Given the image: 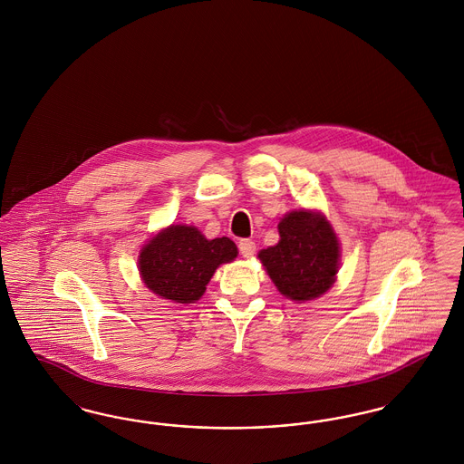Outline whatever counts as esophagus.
I'll return each mask as SVG.
<instances>
[{
  "label": "esophagus",
  "mask_w": 464,
  "mask_h": 464,
  "mask_svg": "<svg viewBox=\"0 0 464 464\" xmlns=\"http://www.w3.org/2000/svg\"><path fill=\"white\" fill-rule=\"evenodd\" d=\"M238 250H240V254H242L243 257H252V256L256 254V243L252 242V240H248V238L240 240V242H238Z\"/></svg>",
  "instance_id": "1"
}]
</instances>
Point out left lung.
Wrapping results in <instances>:
<instances>
[{
  "mask_svg": "<svg viewBox=\"0 0 464 464\" xmlns=\"http://www.w3.org/2000/svg\"><path fill=\"white\" fill-rule=\"evenodd\" d=\"M280 242L259 252L273 284L292 301L325 294L339 269V240L320 212L294 210L278 224Z\"/></svg>",
  "mask_w": 464,
  "mask_h": 464,
  "instance_id": "obj_1",
  "label": "left lung"
}]
</instances>
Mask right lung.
I'll return each instance as SVG.
<instances>
[{"label": "right lung", "instance_id": "obj_1", "mask_svg": "<svg viewBox=\"0 0 464 464\" xmlns=\"http://www.w3.org/2000/svg\"><path fill=\"white\" fill-rule=\"evenodd\" d=\"M237 256V245L226 237L207 240L195 226L172 224L142 246L139 273L160 297L189 304L203 295L216 269Z\"/></svg>", "mask_w": 464, "mask_h": 464}]
</instances>
